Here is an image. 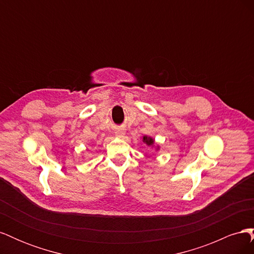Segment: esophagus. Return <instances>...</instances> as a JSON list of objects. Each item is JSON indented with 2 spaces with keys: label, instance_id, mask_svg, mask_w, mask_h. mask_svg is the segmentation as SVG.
<instances>
[{
  "label": "esophagus",
  "instance_id": "obj_1",
  "mask_svg": "<svg viewBox=\"0 0 254 254\" xmlns=\"http://www.w3.org/2000/svg\"><path fill=\"white\" fill-rule=\"evenodd\" d=\"M115 135L119 137H123L125 135V131L124 130H117V131H115Z\"/></svg>",
  "mask_w": 254,
  "mask_h": 254
}]
</instances>
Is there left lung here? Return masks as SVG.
<instances>
[{"instance_id":"obj_1","label":"left lung","mask_w":254,"mask_h":254,"mask_svg":"<svg viewBox=\"0 0 254 254\" xmlns=\"http://www.w3.org/2000/svg\"><path fill=\"white\" fill-rule=\"evenodd\" d=\"M142 141L147 145V146H149V147H153V146H155V139H152L151 136H148V135H143V137H142ZM159 146L157 145L156 146V150H159Z\"/></svg>"}]
</instances>
